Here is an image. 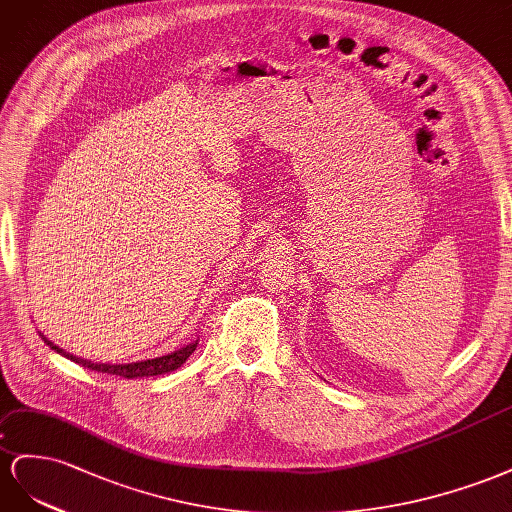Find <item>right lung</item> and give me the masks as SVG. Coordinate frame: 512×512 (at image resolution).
Instances as JSON below:
<instances>
[{"label":"right lung","mask_w":512,"mask_h":512,"mask_svg":"<svg viewBox=\"0 0 512 512\" xmlns=\"http://www.w3.org/2000/svg\"><path fill=\"white\" fill-rule=\"evenodd\" d=\"M42 339H45V343L55 349L57 354H62L64 358L72 360L81 364V367L90 369V371H98V373H107V375H118V377H126V379H135V377H152V375H163V373H169V371H175L178 367H182V364L186 362V358L191 356L195 352L197 347V341L188 343L180 349H175V352L167 354V356H158V358H152V360H139V362H128V364H105V362H92V360H83V358H77L72 356L68 352H64L62 347H57L55 343H51L45 334H40Z\"/></svg>","instance_id":"add662e5"}]
</instances>
